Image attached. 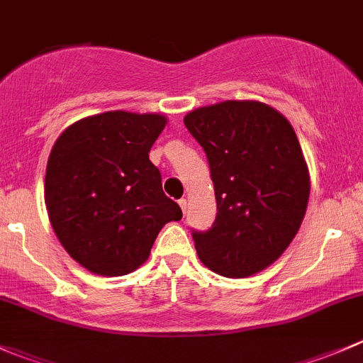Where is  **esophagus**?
I'll return each instance as SVG.
<instances>
[{"label":"esophagus","mask_w":363,"mask_h":363,"mask_svg":"<svg viewBox=\"0 0 363 363\" xmlns=\"http://www.w3.org/2000/svg\"><path fill=\"white\" fill-rule=\"evenodd\" d=\"M179 205H181L182 212H184V214H186V208H188V200H186V199H181V200H179Z\"/></svg>","instance_id":"34e87169"}]
</instances>
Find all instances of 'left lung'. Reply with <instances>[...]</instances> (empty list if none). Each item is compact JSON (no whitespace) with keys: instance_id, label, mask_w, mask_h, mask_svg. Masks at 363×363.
<instances>
[{"instance_id":"8db88e82","label":"left lung","mask_w":363,"mask_h":363,"mask_svg":"<svg viewBox=\"0 0 363 363\" xmlns=\"http://www.w3.org/2000/svg\"><path fill=\"white\" fill-rule=\"evenodd\" d=\"M203 147L218 214L205 232L193 230L205 267L225 277L267 269L302 225L311 181L295 130L276 108L228 100L184 117Z\"/></svg>"}]
</instances>
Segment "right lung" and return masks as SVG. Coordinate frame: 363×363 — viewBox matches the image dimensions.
<instances>
[{"instance_id": "1", "label": "right lung", "mask_w": 363, "mask_h": 363, "mask_svg": "<svg viewBox=\"0 0 363 363\" xmlns=\"http://www.w3.org/2000/svg\"><path fill=\"white\" fill-rule=\"evenodd\" d=\"M164 124L160 113L104 112L73 123L54 144L47 212L65 250L89 272H133L149 258L160 230L182 218L149 160Z\"/></svg>"}]
</instances>
